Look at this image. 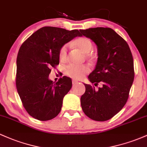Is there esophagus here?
Instances as JSON below:
<instances>
[{
	"label": "esophagus",
	"instance_id": "obj_1",
	"mask_svg": "<svg viewBox=\"0 0 147 147\" xmlns=\"http://www.w3.org/2000/svg\"><path fill=\"white\" fill-rule=\"evenodd\" d=\"M77 81H76V80H72V84H76L77 83Z\"/></svg>",
	"mask_w": 147,
	"mask_h": 147
}]
</instances>
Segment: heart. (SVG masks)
Masks as SVG:
<instances>
[{
	"label": "heart",
	"instance_id": "1",
	"mask_svg": "<svg viewBox=\"0 0 147 147\" xmlns=\"http://www.w3.org/2000/svg\"><path fill=\"white\" fill-rule=\"evenodd\" d=\"M73 45L75 47L80 49L84 54H87L91 51L93 49V43L89 38L86 37H80L77 38L73 42ZM59 59L61 61H65L67 58V45H64L61 47L59 50ZM86 58L91 59V56L88 54L86 55ZM90 71L89 67L86 65H75L70 64L67 65L64 69V72L67 76L71 77L72 79L79 80L81 79L88 73Z\"/></svg>",
	"mask_w": 147,
	"mask_h": 147
}]
</instances>
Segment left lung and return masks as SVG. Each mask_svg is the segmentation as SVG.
Returning <instances> with one entry per match:
<instances>
[{
    "label": "left lung",
    "instance_id": "8db88e82",
    "mask_svg": "<svg viewBox=\"0 0 147 147\" xmlns=\"http://www.w3.org/2000/svg\"><path fill=\"white\" fill-rule=\"evenodd\" d=\"M80 31L98 48L97 64L88 80L96 86L102 84L97 89L84 84L86 91L80 99L82 110L90 119L105 121L120 112L128 100L135 76L133 55L128 43L112 28Z\"/></svg>",
    "mask_w": 147,
    "mask_h": 147
}]
</instances>
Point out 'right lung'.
Listing matches in <instances>:
<instances>
[{"label": "right lung", "instance_id": "add662e5", "mask_svg": "<svg viewBox=\"0 0 147 147\" xmlns=\"http://www.w3.org/2000/svg\"><path fill=\"white\" fill-rule=\"evenodd\" d=\"M77 36L78 30L45 26L22 45L17 58L16 86L23 106L33 118L48 121L61 112L72 80L63 76L56 83L49 80L51 67L59 64V50Z\"/></svg>", "mask_w": 147, "mask_h": 147}]
</instances>
